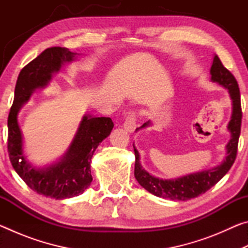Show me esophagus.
<instances>
[{"instance_id":"esophagus-1","label":"esophagus","mask_w":248,"mask_h":248,"mask_svg":"<svg viewBox=\"0 0 248 248\" xmlns=\"http://www.w3.org/2000/svg\"><path fill=\"white\" fill-rule=\"evenodd\" d=\"M136 114H134V112H129L127 119H125L124 123V128L125 131L131 133L136 130Z\"/></svg>"}]
</instances>
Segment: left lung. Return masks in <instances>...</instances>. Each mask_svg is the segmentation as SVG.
Masks as SVG:
<instances>
[{
  "label": "left lung",
  "mask_w": 248,
  "mask_h": 248,
  "mask_svg": "<svg viewBox=\"0 0 248 248\" xmlns=\"http://www.w3.org/2000/svg\"><path fill=\"white\" fill-rule=\"evenodd\" d=\"M210 74H211L212 82L217 83L219 85L223 86L225 90H228L230 98L232 100V115H231V120L228 124L231 139L225 146L226 156L220 165L213 167L211 170L192 173L174 179H162L151 175L142 167L140 154L133 144L134 155H136L134 177L145 190H148L154 196L159 197V198L186 201L191 198H196L201 194H204L228 173L232 167L235 158H236L238 138H240L242 124L241 96L238 84L233 74L224 68L217 54L213 57ZM151 124H152L151 120L146 121L140 128H137L136 131L150 127Z\"/></svg>",
  "instance_id": "8db88e82"
}]
</instances>
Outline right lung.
<instances>
[{
  "mask_svg": "<svg viewBox=\"0 0 248 248\" xmlns=\"http://www.w3.org/2000/svg\"><path fill=\"white\" fill-rule=\"evenodd\" d=\"M77 56L78 53L71 52L68 48L52 47L24 66L16 82L13 106L7 120V149L13 169L31 189L57 200L72 198L89 188L93 180L92 157L100 142L110 134L114 123L108 117L84 115L63 156L50 165L36 167L24 154L18 112L33 92L45 89L51 82L52 75L60 72L64 63L73 62Z\"/></svg>",
  "mask_w": 248,
  "mask_h": 248,
  "instance_id": "add662e5",
  "label": "right lung"
}]
</instances>
